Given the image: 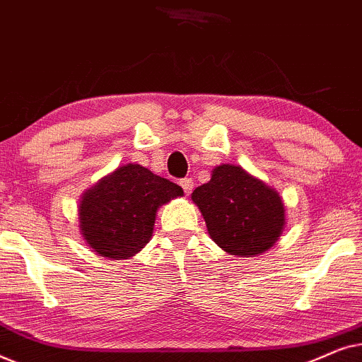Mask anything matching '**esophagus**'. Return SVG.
I'll use <instances>...</instances> for the list:
<instances>
[{
	"label": "esophagus",
	"mask_w": 362,
	"mask_h": 362,
	"mask_svg": "<svg viewBox=\"0 0 362 362\" xmlns=\"http://www.w3.org/2000/svg\"><path fill=\"white\" fill-rule=\"evenodd\" d=\"M180 185L182 189H185L186 194H189V192L192 191V187H194V181H192L191 177H185V180L180 181Z\"/></svg>",
	"instance_id": "34e87169"
}]
</instances>
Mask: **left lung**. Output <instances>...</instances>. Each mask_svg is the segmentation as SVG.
<instances>
[{
    "label": "left lung",
    "mask_w": 362,
    "mask_h": 362,
    "mask_svg": "<svg viewBox=\"0 0 362 362\" xmlns=\"http://www.w3.org/2000/svg\"><path fill=\"white\" fill-rule=\"evenodd\" d=\"M191 199L204 217L211 239L232 255L252 257L269 250L285 226L279 192L240 166L222 165Z\"/></svg>",
    "instance_id": "left-lung-1"
}]
</instances>
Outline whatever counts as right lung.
<instances>
[{
    "label": "right lung",
    "instance_id": "right-lung-1",
    "mask_svg": "<svg viewBox=\"0 0 362 362\" xmlns=\"http://www.w3.org/2000/svg\"><path fill=\"white\" fill-rule=\"evenodd\" d=\"M182 187L140 165L118 168L88 189L78 207L87 244L110 259L135 255L151 239L156 211Z\"/></svg>",
    "mask_w": 362,
    "mask_h": 362
}]
</instances>
